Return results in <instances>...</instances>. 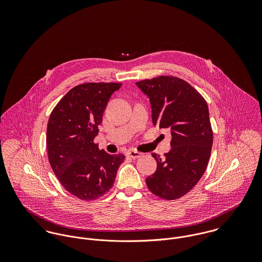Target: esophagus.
Instances as JSON below:
<instances>
[{"instance_id": "34e87169", "label": "esophagus", "mask_w": 262, "mask_h": 262, "mask_svg": "<svg viewBox=\"0 0 262 262\" xmlns=\"http://www.w3.org/2000/svg\"><path fill=\"white\" fill-rule=\"evenodd\" d=\"M127 154H128L129 157H131V158H133V159L139 158V157L142 155L141 152H138V151H135V150H130V151H128Z\"/></svg>"}]
</instances>
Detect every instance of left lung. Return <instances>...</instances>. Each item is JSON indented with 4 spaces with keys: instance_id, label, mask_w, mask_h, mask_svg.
Listing matches in <instances>:
<instances>
[{
    "instance_id": "1",
    "label": "left lung",
    "mask_w": 262,
    "mask_h": 262,
    "mask_svg": "<svg viewBox=\"0 0 262 262\" xmlns=\"http://www.w3.org/2000/svg\"><path fill=\"white\" fill-rule=\"evenodd\" d=\"M149 98L152 123L171 134V149L146 179L151 192L164 200L185 195L203 177L213 145L207 102L188 82L176 76H157L136 82Z\"/></svg>"
}]
</instances>
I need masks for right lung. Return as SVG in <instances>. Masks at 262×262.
<instances>
[{"mask_svg":"<svg viewBox=\"0 0 262 262\" xmlns=\"http://www.w3.org/2000/svg\"><path fill=\"white\" fill-rule=\"evenodd\" d=\"M119 82H86L72 89L50 114L48 160L63 187L76 198L96 200L113 187L124 154L111 155L94 143L98 126Z\"/></svg>","mask_w":262,"mask_h":262,"instance_id":"right-lung-1","label":"right lung"}]
</instances>
